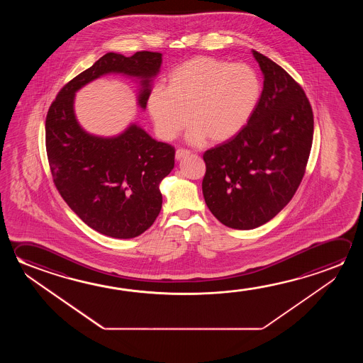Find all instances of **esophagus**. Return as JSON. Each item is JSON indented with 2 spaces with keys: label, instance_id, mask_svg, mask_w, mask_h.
<instances>
[{
  "label": "esophagus",
  "instance_id": "34e87169",
  "mask_svg": "<svg viewBox=\"0 0 363 363\" xmlns=\"http://www.w3.org/2000/svg\"><path fill=\"white\" fill-rule=\"evenodd\" d=\"M190 155V152L189 150H186V149L179 148L176 150V160L179 161V160H182L184 157L186 155Z\"/></svg>",
  "mask_w": 363,
  "mask_h": 363
}]
</instances>
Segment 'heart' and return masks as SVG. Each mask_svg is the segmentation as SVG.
I'll return each instance as SVG.
<instances>
[{
    "label": "heart",
    "mask_w": 363,
    "mask_h": 363,
    "mask_svg": "<svg viewBox=\"0 0 363 363\" xmlns=\"http://www.w3.org/2000/svg\"><path fill=\"white\" fill-rule=\"evenodd\" d=\"M259 97L261 81L250 66L196 57L173 69L167 89H152L147 106L163 140L174 139L190 121L191 143L205 138L224 143L248 124Z\"/></svg>",
    "instance_id": "obj_1"
}]
</instances>
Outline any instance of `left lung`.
Wrapping results in <instances>:
<instances>
[{"instance_id":"1","label":"left lung","mask_w":363,"mask_h":363,"mask_svg":"<svg viewBox=\"0 0 363 363\" xmlns=\"http://www.w3.org/2000/svg\"><path fill=\"white\" fill-rule=\"evenodd\" d=\"M263 89L248 124L203 153L202 194L208 210L233 229L266 224L301 184L314 134V116L303 87L266 55L253 50Z\"/></svg>"}]
</instances>
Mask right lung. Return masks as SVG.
Instances as JSON below:
<instances>
[{
    "label": "right lung",
    "instance_id": "add662e5",
    "mask_svg": "<svg viewBox=\"0 0 363 363\" xmlns=\"http://www.w3.org/2000/svg\"><path fill=\"white\" fill-rule=\"evenodd\" d=\"M161 65L157 52L105 54L63 86L47 113L45 145L57 190L79 219L111 238H135L155 223L162 208L160 184L174 167V148L137 124L118 137L86 133L74 115V94L104 74L121 73L140 79L138 104L145 108Z\"/></svg>",
    "mask_w": 363,
    "mask_h": 363
}]
</instances>
